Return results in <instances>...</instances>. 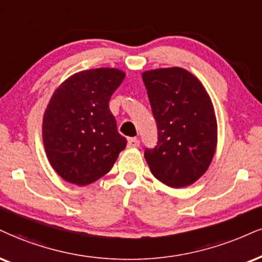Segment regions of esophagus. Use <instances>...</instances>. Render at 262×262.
Here are the masks:
<instances>
[{
	"label": "esophagus",
	"instance_id": "esophagus-1",
	"mask_svg": "<svg viewBox=\"0 0 262 262\" xmlns=\"http://www.w3.org/2000/svg\"><path fill=\"white\" fill-rule=\"evenodd\" d=\"M140 146V140L136 137H132V138H128L127 140V147L128 148H136Z\"/></svg>",
	"mask_w": 262,
	"mask_h": 262
}]
</instances>
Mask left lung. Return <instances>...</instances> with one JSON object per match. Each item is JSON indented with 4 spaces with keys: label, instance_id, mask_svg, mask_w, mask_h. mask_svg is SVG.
<instances>
[{
    "label": "left lung",
    "instance_id": "left-lung-1",
    "mask_svg": "<svg viewBox=\"0 0 262 262\" xmlns=\"http://www.w3.org/2000/svg\"><path fill=\"white\" fill-rule=\"evenodd\" d=\"M158 142L144 149L153 176L181 188L204 175L215 154L217 126L212 103L194 75L181 68L143 74Z\"/></svg>",
    "mask_w": 262,
    "mask_h": 262
}]
</instances>
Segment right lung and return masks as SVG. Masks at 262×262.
<instances>
[{
    "label": "right lung",
    "mask_w": 262,
    "mask_h": 262,
    "mask_svg": "<svg viewBox=\"0 0 262 262\" xmlns=\"http://www.w3.org/2000/svg\"><path fill=\"white\" fill-rule=\"evenodd\" d=\"M125 74L111 68L74 74L53 93L42 137L51 165L68 182L85 186L108 173L125 149L109 101Z\"/></svg>",
    "instance_id": "obj_1"
}]
</instances>
